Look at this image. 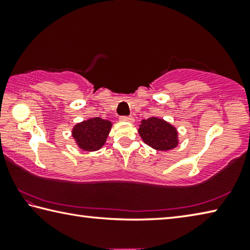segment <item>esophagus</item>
<instances>
[{"label":"esophagus","mask_w":250,"mask_h":250,"mask_svg":"<svg viewBox=\"0 0 250 250\" xmlns=\"http://www.w3.org/2000/svg\"><path fill=\"white\" fill-rule=\"evenodd\" d=\"M120 120L124 122H130V124H132V122H134V118L133 117H121Z\"/></svg>","instance_id":"obj_1"}]
</instances>
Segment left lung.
I'll list each match as a JSON object with an SVG mask.
<instances>
[{"label":"left lung","instance_id":"8db88e82","mask_svg":"<svg viewBox=\"0 0 250 250\" xmlns=\"http://www.w3.org/2000/svg\"><path fill=\"white\" fill-rule=\"evenodd\" d=\"M138 132L142 141L156 151H170L180 145L179 131L163 118L152 116L141 120Z\"/></svg>","mask_w":250,"mask_h":250}]
</instances>
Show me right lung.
Returning <instances> with one entry per match:
<instances>
[{
  "instance_id": "right-lung-1",
  "label": "right lung",
  "mask_w": 250,
  "mask_h": 250,
  "mask_svg": "<svg viewBox=\"0 0 250 250\" xmlns=\"http://www.w3.org/2000/svg\"><path fill=\"white\" fill-rule=\"evenodd\" d=\"M111 128V121L99 117L89 118L73 126L71 137L80 150L94 152L105 145Z\"/></svg>"
}]
</instances>
